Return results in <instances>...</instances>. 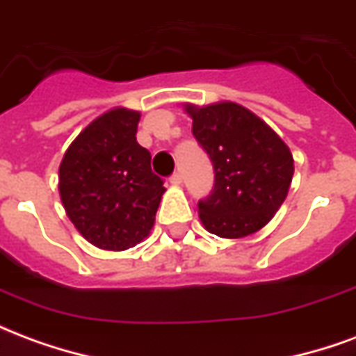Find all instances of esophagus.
Listing matches in <instances>:
<instances>
[{
    "label": "esophagus",
    "instance_id": "1",
    "mask_svg": "<svg viewBox=\"0 0 356 356\" xmlns=\"http://www.w3.org/2000/svg\"><path fill=\"white\" fill-rule=\"evenodd\" d=\"M170 183L171 185H181V183H183V175H181V173H173L170 177Z\"/></svg>",
    "mask_w": 356,
    "mask_h": 356
}]
</instances>
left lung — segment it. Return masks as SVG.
I'll return each instance as SVG.
<instances>
[{
	"mask_svg": "<svg viewBox=\"0 0 356 356\" xmlns=\"http://www.w3.org/2000/svg\"><path fill=\"white\" fill-rule=\"evenodd\" d=\"M193 135L208 152L216 185L198 202L204 229L221 238H244L275 217L288 196L293 156L273 127L231 101L185 102Z\"/></svg>",
	"mask_w": 356,
	"mask_h": 356,
	"instance_id": "8db88e82",
	"label": "left lung"
}]
</instances>
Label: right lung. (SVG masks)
Masks as SVG:
<instances>
[{
    "label": "right lung",
    "instance_id": "add662e5",
    "mask_svg": "<svg viewBox=\"0 0 356 356\" xmlns=\"http://www.w3.org/2000/svg\"><path fill=\"white\" fill-rule=\"evenodd\" d=\"M139 120L137 110H106L81 129L58 165L66 216L89 244L108 252L147 238L165 193L135 137Z\"/></svg>",
    "mask_w": 356,
    "mask_h": 356
}]
</instances>
